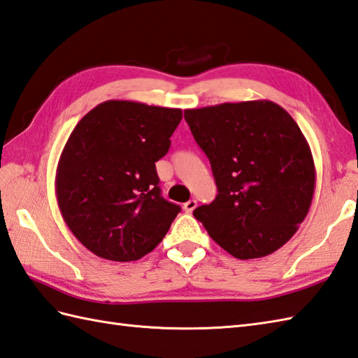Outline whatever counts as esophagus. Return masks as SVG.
I'll return each instance as SVG.
<instances>
[{"mask_svg":"<svg viewBox=\"0 0 358 358\" xmlns=\"http://www.w3.org/2000/svg\"><path fill=\"white\" fill-rule=\"evenodd\" d=\"M196 206H197V202L194 199H189L188 202L184 203V206H182V208L185 210V213H193V210L196 208Z\"/></svg>","mask_w":358,"mask_h":358,"instance_id":"esophagus-1","label":"esophagus"}]
</instances>
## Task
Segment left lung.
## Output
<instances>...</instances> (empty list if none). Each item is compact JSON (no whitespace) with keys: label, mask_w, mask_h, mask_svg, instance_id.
<instances>
[{"label":"left lung","mask_w":358,"mask_h":358,"mask_svg":"<svg viewBox=\"0 0 358 358\" xmlns=\"http://www.w3.org/2000/svg\"><path fill=\"white\" fill-rule=\"evenodd\" d=\"M184 116L219 193L194 217L236 259L279 250L305 220L315 188L313 153L297 122L266 99L188 108Z\"/></svg>","instance_id":"1"}]
</instances>
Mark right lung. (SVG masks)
Instances as JSON below:
<instances>
[{
    "instance_id": "1",
    "label": "right lung",
    "mask_w": 358,
    "mask_h": 358,
    "mask_svg": "<svg viewBox=\"0 0 358 358\" xmlns=\"http://www.w3.org/2000/svg\"><path fill=\"white\" fill-rule=\"evenodd\" d=\"M180 108L110 99L90 110L62 150L55 188L70 231L98 257H144L180 206L165 201L156 165L169 152Z\"/></svg>"
}]
</instances>
